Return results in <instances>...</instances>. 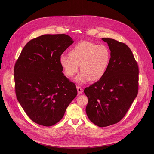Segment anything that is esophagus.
Wrapping results in <instances>:
<instances>
[{"label": "esophagus", "mask_w": 154, "mask_h": 154, "mask_svg": "<svg viewBox=\"0 0 154 154\" xmlns=\"http://www.w3.org/2000/svg\"><path fill=\"white\" fill-rule=\"evenodd\" d=\"M76 88H77V91H78V95L81 94L82 93V92H83V88H81V87H79V86H77Z\"/></svg>", "instance_id": "34e87169"}]
</instances>
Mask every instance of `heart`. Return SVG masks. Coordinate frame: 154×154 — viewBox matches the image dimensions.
I'll use <instances>...</instances> for the list:
<instances>
[{
  "label": "heart",
  "mask_w": 154,
  "mask_h": 154,
  "mask_svg": "<svg viewBox=\"0 0 154 154\" xmlns=\"http://www.w3.org/2000/svg\"><path fill=\"white\" fill-rule=\"evenodd\" d=\"M110 59V50L106 45L83 41L72 47L69 55L62 54L59 62L68 76L77 73L81 65L82 72L76 81L83 83L88 79L91 81L101 79L108 69Z\"/></svg>",
  "instance_id": "obj_1"
}]
</instances>
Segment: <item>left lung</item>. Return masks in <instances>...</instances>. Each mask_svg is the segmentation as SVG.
<instances>
[{
  "label": "left lung",
  "instance_id": "1",
  "mask_svg": "<svg viewBox=\"0 0 154 154\" xmlns=\"http://www.w3.org/2000/svg\"><path fill=\"white\" fill-rule=\"evenodd\" d=\"M109 47L111 59L104 76L85 88L89 119L99 127L120 122L138 92L139 68L131 50L125 43L102 38Z\"/></svg>",
  "mask_w": 154,
  "mask_h": 154
}]
</instances>
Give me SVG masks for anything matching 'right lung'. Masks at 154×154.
<instances>
[{"label":"right lung","mask_w":154,"mask_h":154,"mask_svg":"<svg viewBox=\"0 0 154 154\" xmlns=\"http://www.w3.org/2000/svg\"><path fill=\"white\" fill-rule=\"evenodd\" d=\"M74 42L66 34H45L30 40L14 67L17 98L35 123L51 126L63 117L77 95L76 85L63 73L59 59Z\"/></svg>","instance_id":"add662e5"}]
</instances>
